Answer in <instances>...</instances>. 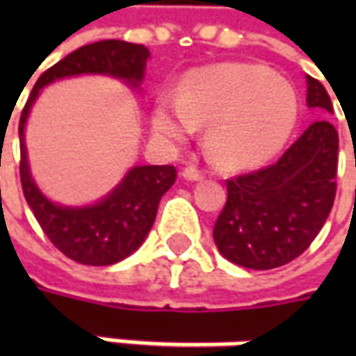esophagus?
Returning <instances> with one entry per match:
<instances>
[{"mask_svg":"<svg viewBox=\"0 0 356 356\" xmlns=\"http://www.w3.org/2000/svg\"><path fill=\"white\" fill-rule=\"evenodd\" d=\"M182 178H184V180H188V182H198V180H202V178H204V172L198 170L196 166H188V168H184V170H182Z\"/></svg>","mask_w":356,"mask_h":356,"instance_id":"1","label":"esophagus"}]
</instances>
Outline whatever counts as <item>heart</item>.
Listing matches in <instances>:
<instances>
[{
	"mask_svg": "<svg viewBox=\"0 0 356 356\" xmlns=\"http://www.w3.org/2000/svg\"><path fill=\"white\" fill-rule=\"evenodd\" d=\"M297 115V92L287 79L261 65L222 63L190 73L180 97H160L152 129L168 143H184L208 127L206 150L213 164L241 170L275 156Z\"/></svg>",
	"mask_w": 356,
	"mask_h": 356,
	"instance_id": "1",
	"label": "heart"
}]
</instances>
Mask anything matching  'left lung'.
Masks as SVG:
<instances>
[{
    "label": "left lung",
    "instance_id": "1",
    "mask_svg": "<svg viewBox=\"0 0 356 356\" xmlns=\"http://www.w3.org/2000/svg\"><path fill=\"white\" fill-rule=\"evenodd\" d=\"M307 106L333 113L321 83L307 76ZM339 134L317 120L271 166L227 180V202L213 241L232 264L281 267L311 245L333 208Z\"/></svg>",
    "mask_w": 356,
    "mask_h": 356
}]
</instances>
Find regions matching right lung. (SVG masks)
<instances>
[{"label":"right lung","mask_w":356,"mask_h":356,"mask_svg":"<svg viewBox=\"0 0 356 356\" xmlns=\"http://www.w3.org/2000/svg\"><path fill=\"white\" fill-rule=\"evenodd\" d=\"M150 51L118 39L97 41L76 49L37 79L19 120L21 186L35 220L51 243L83 266H113L136 252L156 220L160 198L176 182L174 166H134L122 182L90 206L55 204L35 184L27 148L25 122L43 87L57 79L76 75H108L136 89L144 79Z\"/></svg>","instance_id":"obj_1"}]
</instances>
